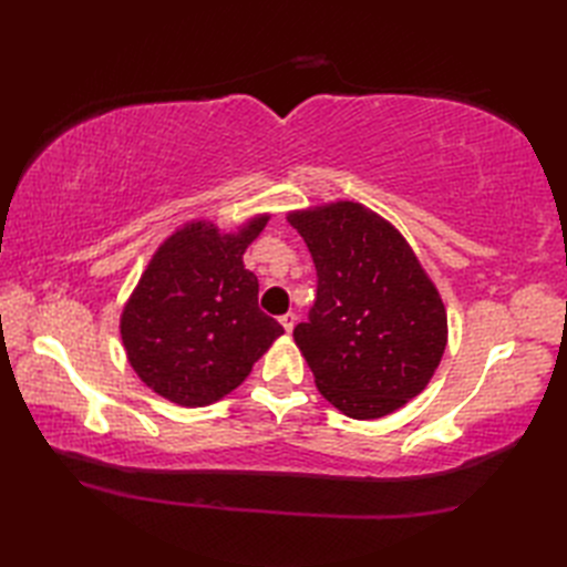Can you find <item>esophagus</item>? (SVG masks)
Returning a JSON list of instances; mask_svg holds the SVG:
<instances>
[{"label":"esophagus","instance_id":"1","mask_svg":"<svg viewBox=\"0 0 567 567\" xmlns=\"http://www.w3.org/2000/svg\"><path fill=\"white\" fill-rule=\"evenodd\" d=\"M296 321H298V315L296 312H286L284 317H281V326L286 329V333H290L296 329Z\"/></svg>","mask_w":567,"mask_h":567}]
</instances>
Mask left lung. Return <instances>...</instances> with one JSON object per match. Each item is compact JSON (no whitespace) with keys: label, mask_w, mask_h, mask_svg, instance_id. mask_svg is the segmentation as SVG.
Instances as JSON below:
<instances>
[{"label":"left lung","mask_w":567,"mask_h":567,"mask_svg":"<svg viewBox=\"0 0 567 567\" xmlns=\"http://www.w3.org/2000/svg\"><path fill=\"white\" fill-rule=\"evenodd\" d=\"M317 269V298L293 338L319 392L352 419H381L433 379L447 315L416 255L383 217L336 203L288 217Z\"/></svg>","instance_id":"obj_1"}]
</instances>
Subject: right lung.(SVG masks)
I'll use <instances>...</instances> for the list:
<instances>
[{
  "label": "right lung",
  "mask_w": 567,
  "mask_h": 567,
  "mask_svg": "<svg viewBox=\"0 0 567 567\" xmlns=\"http://www.w3.org/2000/svg\"><path fill=\"white\" fill-rule=\"evenodd\" d=\"M265 225L267 217H257L241 234L221 236L194 221L153 255L120 331L130 364L163 398L184 406L217 402L284 333L260 310V284L244 267V252Z\"/></svg>",
  "instance_id": "right-lung-1"
}]
</instances>
